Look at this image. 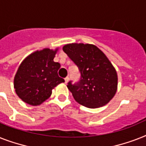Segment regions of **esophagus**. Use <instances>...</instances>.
<instances>
[{
	"mask_svg": "<svg viewBox=\"0 0 146 146\" xmlns=\"http://www.w3.org/2000/svg\"><path fill=\"white\" fill-rule=\"evenodd\" d=\"M64 80H65V83H67L68 81H69V77L67 76L66 78H64Z\"/></svg>",
	"mask_w": 146,
	"mask_h": 146,
	"instance_id": "1",
	"label": "esophagus"
}]
</instances>
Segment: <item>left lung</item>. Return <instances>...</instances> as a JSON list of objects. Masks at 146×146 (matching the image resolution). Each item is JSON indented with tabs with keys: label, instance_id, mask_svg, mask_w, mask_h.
<instances>
[{
	"label": "left lung",
	"instance_id": "8db88e82",
	"mask_svg": "<svg viewBox=\"0 0 146 146\" xmlns=\"http://www.w3.org/2000/svg\"><path fill=\"white\" fill-rule=\"evenodd\" d=\"M63 51L80 73L77 82L67 83L76 101L88 108L101 107L108 104L117 91L118 76L105 54L94 45L83 43L65 45Z\"/></svg>",
	"mask_w": 146,
	"mask_h": 146
}]
</instances>
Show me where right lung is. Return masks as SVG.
<instances>
[{"instance_id":"1","label":"right lung","mask_w":146,"mask_h":146,"mask_svg":"<svg viewBox=\"0 0 146 146\" xmlns=\"http://www.w3.org/2000/svg\"><path fill=\"white\" fill-rule=\"evenodd\" d=\"M56 52L49 48L36 51L20 64L14 78V88L24 102L40 105L50 97L56 85L64 82L58 74L61 65L53 61Z\"/></svg>"}]
</instances>
